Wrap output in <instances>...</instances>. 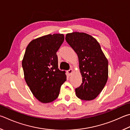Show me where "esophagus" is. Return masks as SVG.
Here are the masks:
<instances>
[{"instance_id": "esophagus-1", "label": "esophagus", "mask_w": 130, "mask_h": 130, "mask_svg": "<svg viewBox=\"0 0 130 130\" xmlns=\"http://www.w3.org/2000/svg\"><path fill=\"white\" fill-rule=\"evenodd\" d=\"M73 70L72 69H70L69 70H68L67 71L68 74H69V75H71L72 73H73Z\"/></svg>"}]
</instances>
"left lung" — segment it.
Segmentation results:
<instances>
[{"mask_svg":"<svg viewBox=\"0 0 130 130\" xmlns=\"http://www.w3.org/2000/svg\"><path fill=\"white\" fill-rule=\"evenodd\" d=\"M65 40L78 57L82 77L81 86L75 89V95L84 101L95 99L104 88L108 79V60L96 40L84 32L66 35Z\"/></svg>","mask_w":130,"mask_h":130,"instance_id":"obj_1","label":"left lung"}]
</instances>
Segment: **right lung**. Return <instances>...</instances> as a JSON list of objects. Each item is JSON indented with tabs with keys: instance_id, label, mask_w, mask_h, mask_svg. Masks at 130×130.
Here are the masks:
<instances>
[{
	"instance_id": "right-lung-1",
	"label": "right lung",
	"mask_w": 130,
	"mask_h": 130,
	"mask_svg": "<svg viewBox=\"0 0 130 130\" xmlns=\"http://www.w3.org/2000/svg\"><path fill=\"white\" fill-rule=\"evenodd\" d=\"M64 40L63 34L47 35L30 41L22 61L24 79L35 98L42 103L55 100L67 80L58 68L57 51Z\"/></svg>"
}]
</instances>
